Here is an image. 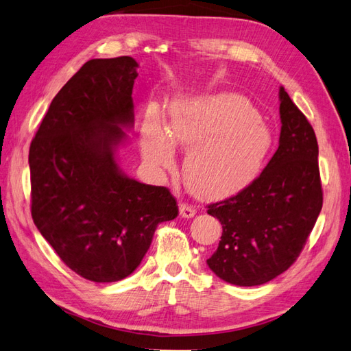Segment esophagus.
<instances>
[{
  "mask_svg": "<svg viewBox=\"0 0 351 351\" xmlns=\"http://www.w3.org/2000/svg\"><path fill=\"white\" fill-rule=\"evenodd\" d=\"M179 215H181L182 218H193L195 215V209L190 205H185V203H182V205H179Z\"/></svg>",
  "mask_w": 351,
  "mask_h": 351,
  "instance_id": "esophagus-1",
  "label": "esophagus"
}]
</instances>
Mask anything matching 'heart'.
Masks as SVG:
<instances>
[{
  "instance_id": "heart-1",
  "label": "heart",
  "mask_w": 351,
  "mask_h": 351,
  "mask_svg": "<svg viewBox=\"0 0 351 351\" xmlns=\"http://www.w3.org/2000/svg\"><path fill=\"white\" fill-rule=\"evenodd\" d=\"M274 134L245 97L215 93L176 99L162 124L156 108L146 109L141 148L146 161L169 167L173 148L189 149L184 178L205 197H226L248 186L262 172Z\"/></svg>"
}]
</instances>
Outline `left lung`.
I'll return each instance as SVG.
<instances>
[{"mask_svg": "<svg viewBox=\"0 0 351 351\" xmlns=\"http://www.w3.org/2000/svg\"><path fill=\"white\" fill-rule=\"evenodd\" d=\"M280 119V146L263 172L233 197L208 206L223 234L206 263L234 286H260L287 271L323 206L315 133L282 86Z\"/></svg>", "mask_w": 351, "mask_h": 351, "instance_id": "left-lung-1", "label": "left lung"}]
</instances>
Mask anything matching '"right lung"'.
<instances>
[{"label": "right lung", "instance_id": "obj_1", "mask_svg": "<svg viewBox=\"0 0 351 351\" xmlns=\"http://www.w3.org/2000/svg\"><path fill=\"white\" fill-rule=\"evenodd\" d=\"M132 56L91 60L55 95L29 146L31 215L73 272L94 282L133 274L154 232L178 217L165 186L127 176L117 151L134 125Z\"/></svg>", "mask_w": 351, "mask_h": 351}]
</instances>
